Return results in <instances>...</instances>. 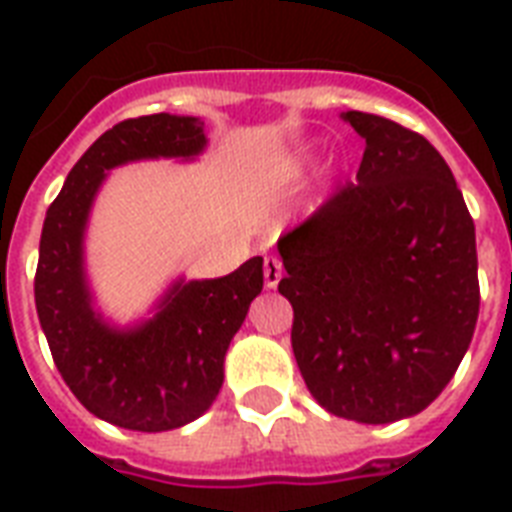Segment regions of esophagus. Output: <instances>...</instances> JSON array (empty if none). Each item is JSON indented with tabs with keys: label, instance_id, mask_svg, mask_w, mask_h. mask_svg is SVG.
<instances>
[{
	"label": "esophagus",
	"instance_id": "34e87169",
	"mask_svg": "<svg viewBox=\"0 0 512 512\" xmlns=\"http://www.w3.org/2000/svg\"><path fill=\"white\" fill-rule=\"evenodd\" d=\"M263 273H265V287H268V289L279 287V281H281V260H276V257H265Z\"/></svg>",
	"mask_w": 512,
	"mask_h": 512
}]
</instances>
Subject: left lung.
Segmentation results:
<instances>
[{"label": "left lung", "mask_w": 512, "mask_h": 512, "mask_svg": "<svg viewBox=\"0 0 512 512\" xmlns=\"http://www.w3.org/2000/svg\"><path fill=\"white\" fill-rule=\"evenodd\" d=\"M356 183L279 239L292 350L311 396L364 425L438 398L478 321L476 225L444 156L417 132L361 111Z\"/></svg>", "instance_id": "8db88e82"}]
</instances>
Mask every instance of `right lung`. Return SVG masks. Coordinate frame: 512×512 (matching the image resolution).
<instances>
[{"instance_id":"1","label":"right lung","mask_w":512,"mask_h":512,"mask_svg":"<svg viewBox=\"0 0 512 512\" xmlns=\"http://www.w3.org/2000/svg\"><path fill=\"white\" fill-rule=\"evenodd\" d=\"M207 148L199 116L151 114L103 132L44 217L34 300L60 377L87 412L140 433L183 428L223 388L225 353L263 292V257L220 279H175L148 319L119 327L95 308L84 236L108 172L146 159L193 162Z\"/></svg>"}]
</instances>
